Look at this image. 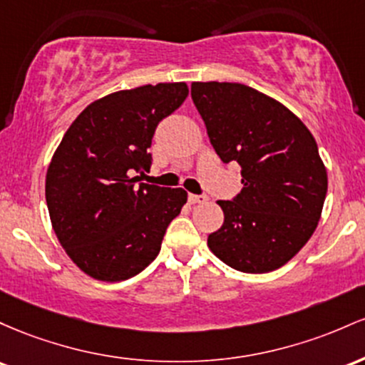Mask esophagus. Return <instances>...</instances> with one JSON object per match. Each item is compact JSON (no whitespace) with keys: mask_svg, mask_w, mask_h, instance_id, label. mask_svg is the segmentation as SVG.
Masks as SVG:
<instances>
[{"mask_svg":"<svg viewBox=\"0 0 365 365\" xmlns=\"http://www.w3.org/2000/svg\"><path fill=\"white\" fill-rule=\"evenodd\" d=\"M187 200H190V203H193V205L205 203V202H208V196L207 195H190L187 196Z\"/></svg>","mask_w":365,"mask_h":365,"instance_id":"1","label":"esophagus"}]
</instances>
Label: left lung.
<instances>
[{"label":"left lung","mask_w":365,"mask_h":365,"mask_svg":"<svg viewBox=\"0 0 365 365\" xmlns=\"http://www.w3.org/2000/svg\"><path fill=\"white\" fill-rule=\"evenodd\" d=\"M191 98L220 160L240 163L243 184L217 202L224 224L208 235V248L236 271H276L321 219L327 172L317 143L293 112L250 86L193 83Z\"/></svg>","instance_id":"8db88e82"}]
</instances>
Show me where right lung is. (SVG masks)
<instances>
[{
  "mask_svg": "<svg viewBox=\"0 0 365 365\" xmlns=\"http://www.w3.org/2000/svg\"><path fill=\"white\" fill-rule=\"evenodd\" d=\"M186 83L124 89L93 101L72 122L46 172V203L60 245L98 281L148 267L187 202L182 187L139 182L158 122L182 105Z\"/></svg>",
  "mask_w": 365,
  "mask_h": 365,
  "instance_id": "1",
  "label": "right lung"
}]
</instances>
